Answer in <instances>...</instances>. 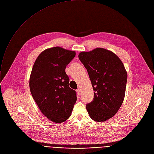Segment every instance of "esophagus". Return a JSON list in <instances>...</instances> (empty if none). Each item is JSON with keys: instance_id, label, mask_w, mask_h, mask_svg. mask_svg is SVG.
<instances>
[{"instance_id": "esophagus-1", "label": "esophagus", "mask_w": 154, "mask_h": 154, "mask_svg": "<svg viewBox=\"0 0 154 154\" xmlns=\"http://www.w3.org/2000/svg\"><path fill=\"white\" fill-rule=\"evenodd\" d=\"M76 92H77V95H80V89L78 88V89L76 90Z\"/></svg>"}]
</instances>
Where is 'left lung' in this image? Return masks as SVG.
<instances>
[{
	"mask_svg": "<svg viewBox=\"0 0 154 154\" xmlns=\"http://www.w3.org/2000/svg\"><path fill=\"white\" fill-rule=\"evenodd\" d=\"M79 58L95 92L93 101L86 104L87 111L94 121L104 122L118 112L124 101L127 72L118 56L105 48L82 51Z\"/></svg>",
	"mask_w": 154,
	"mask_h": 154,
	"instance_id": "1",
	"label": "left lung"
}]
</instances>
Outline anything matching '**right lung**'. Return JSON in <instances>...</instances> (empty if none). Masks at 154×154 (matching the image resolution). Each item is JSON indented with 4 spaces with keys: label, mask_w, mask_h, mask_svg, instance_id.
I'll use <instances>...</instances> for the list:
<instances>
[{
    "label": "right lung",
    "mask_w": 154,
    "mask_h": 154,
    "mask_svg": "<svg viewBox=\"0 0 154 154\" xmlns=\"http://www.w3.org/2000/svg\"><path fill=\"white\" fill-rule=\"evenodd\" d=\"M75 56L74 51L62 47L47 48L38 56L32 69L29 87L33 98L42 113L53 122L66 121L77 101L65 72Z\"/></svg>",
    "instance_id": "right-lung-1"
}]
</instances>
